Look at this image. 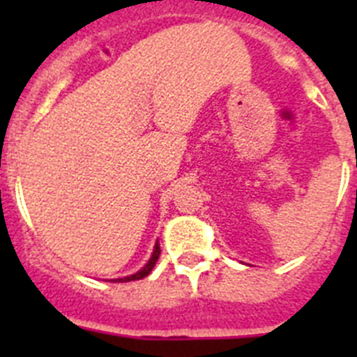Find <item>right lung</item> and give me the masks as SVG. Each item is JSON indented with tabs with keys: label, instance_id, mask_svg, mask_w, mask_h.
I'll return each mask as SVG.
<instances>
[{
	"label": "right lung",
	"instance_id": "1",
	"mask_svg": "<svg viewBox=\"0 0 357 357\" xmlns=\"http://www.w3.org/2000/svg\"><path fill=\"white\" fill-rule=\"evenodd\" d=\"M159 255H160V247H159V243H157V245H155V250H153V254H151V259L148 261L146 266H144L143 270H141V272L134 273V275H130V277H123V279H116V282H128V280H139V279H144V277H146L148 273H150L151 270H153V266H155L157 259H159Z\"/></svg>",
	"mask_w": 357,
	"mask_h": 357
}]
</instances>
